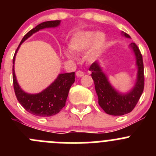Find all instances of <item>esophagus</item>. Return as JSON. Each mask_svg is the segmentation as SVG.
Segmentation results:
<instances>
[{
  "label": "esophagus",
  "instance_id": "esophagus-1",
  "mask_svg": "<svg viewBox=\"0 0 156 156\" xmlns=\"http://www.w3.org/2000/svg\"><path fill=\"white\" fill-rule=\"evenodd\" d=\"M84 73L83 72H81V71H77L76 72V76L77 77H82L84 76Z\"/></svg>",
  "mask_w": 156,
  "mask_h": 156
}]
</instances>
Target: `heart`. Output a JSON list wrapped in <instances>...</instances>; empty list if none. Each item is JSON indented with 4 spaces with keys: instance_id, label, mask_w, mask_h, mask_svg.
Returning a JSON list of instances; mask_svg holds the SVG:
<instances>
[{
    "instance_id": "obj_1",
    "label": "heart",
    "mask_w": 156,
    "mask_h": 156,
    "mask_svg": "<svg viewBox=\"0 0 156 156\" xmlns=\"http://www.w3.org/2000/svg\"><path fill=\"white\" fill-rule=\"evenodd\" d=\"M105 43L106 37L103 33L84 31L78 33L72 37L69 48L77 53H84L90 49L87 53L88 59H95L101 53Z\"/></svg>"
}]
</instances>
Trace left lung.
Returning a JSON list of instances; mask_svg holds the SVG:
<instances>
[{"label": "left lung", "instance_id": "1", "mask_svg": "<svg viewBox=\"0 0 156 156\" xmlns=\"http://www.w3.org/2000/svg\"><path fill=\"white\" fill-rule=\"evenodd\" d=\"M122 34L125 37L130 38V36L124 31H122ZM129 48L133 50L134 54L137 73L134 85L128 92H119L112 85L99 61L94 62L89 69L92 73L91 76L98 96L99 105L105 112L112 115H123L130 112L144 91V75L142 55L136 44L131 43L129 44Z\"/></svg>", "mask_w": 156, "mask_h": 156}]
</instances>
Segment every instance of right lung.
<instances>
[{
    "instance_id": "obj_1",
    "label": "right lung",
    "mask_w": 156,
    "mask_h": 156,
    "mask_svg": "<svg viewBox=\"0 0 156 156\" xmlns=\"http://www.w3.org/2000/svg\"><path fill=\"white\" fill-rule=\"evenodd\" d=\"M60 20L47 21L37 25L23 37L16 49L12 59V81L16 97L19 103L31 114L40 117H49L59 112L65 106L71 86L75 82V72L59 74L57 78L48 87L37 94H29L20 87L14 70L16 55L22 44L38 31L48 28H56L60 25Z\"/></svg>"
}]
</instances>
